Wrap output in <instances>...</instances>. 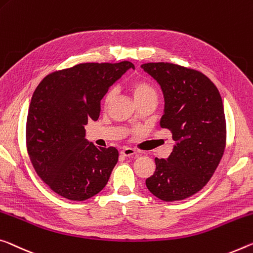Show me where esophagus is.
<instances>
[{
    "label": "esophagus",
    "instance_id": "esophagus-1",
    "mask_svg": "<svg viewBox=\"0 0 253 253\" xmlns=\"http://www.w3.org/2000/svg\"><path fill=\"white\" fill-rule=\"evenodd\" d=\"M120 154L123 156H131V155H135L137 154V152H136L134 148H130V147H124L122 151H120Z\"/></svg>",
    "mask_w": 253,
    "mask_h": 253
}]
</instances>
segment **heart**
I'll list each match as a JSON object with an SVG mask.
<instances>
[{"mask_svg": "<svg viewBox=\"0 0 253 253\" xmlns=\"http://www.w3.org/2000/svg\"><path fill=\"white\" fill-rule=\"evenodd\" d=\"M130 90L138 105L142 102L148 101V100H154V101L158 100V93H156L154 86L152 85L150 82H147L146 80H143V79L134 80L130 84ZM114 98H115V90H109L106 93L105 99H103V105L108 107L112 102Z\"/></svg>", "mask_w": 253, "mask_h": 253, "instance_id": "heart-1", "label": "heart"}]
</instances>
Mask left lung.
<instances>
[{"instance_id": "left-lung-1", "label": "left lung", "mask_w": 253, "mask_h": 253, "mask_svg": "<svg viewBox=\"0 0 253 253\" xmlns=\"http://www.w3.org/2000/svg\"><path fill=\"white\" fill-rule=\"evenodd\" d=\"M142 69L161 86L160 125L171 131L175 143L169 158H155L156 169L146 187L164 202L188 198L210 181L225 150L222 98L202 72L171 63H146Z\"/></svg>"}]
</instances>
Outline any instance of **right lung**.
Here are the masks:
<instances>
[{"label":"right lung","mask_w":253,"mask_h":253,"mask_svg":"<svg viewBox=\"0 0 253 253\" xmlns=\"http://www.w3.org/2000/svg\"><path fill=\"white\" fill-rule=\"evenodd\" d=\"M130 62L83 63L43 78L27 117V151L40 179L62 197L82 202L106 187L118 162L115 147L85 138L87 120H98L101 100Z\"/></svg>","instance_id":"1"}]
</instances>
